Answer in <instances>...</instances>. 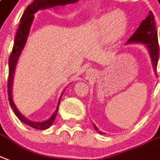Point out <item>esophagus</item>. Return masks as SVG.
<instances>
[{
  "label": "esophagus",
  "instance_id": "34e87169",
  "mask_svg": "<svg viewBox=\"0 0 160 160\" xmlns=\"http://www.w3.org/2000/svg\"><path fill=\"white\" fill-rule=\"evenodd\" d=\"M93 73V70H91V69H89V70L87 71V72H86V74H88V75H91Z\"/></svg>",
  "mask_w": 160,
  "mask_h": 160
}]
</instances>
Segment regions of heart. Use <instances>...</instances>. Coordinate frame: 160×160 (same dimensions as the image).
Instances as JSON below:
<instances>
[{
  "label": "heart",
  "instance_id": "b5f03b06",
  "mask_svg": "<svg viewBox=\"0 0 160 160\" xmlns=\"http://www.w3.org/2000/svg\"><path fill=\"white\" fill-rule=\"evenodd\" d=\"M127 25V16L120 10L105 14L97 21V26L103 33L119 36L124 33Z\"/></svg>",
  "mask_w": 160,
  "mask_h": 160
}]
</instances>
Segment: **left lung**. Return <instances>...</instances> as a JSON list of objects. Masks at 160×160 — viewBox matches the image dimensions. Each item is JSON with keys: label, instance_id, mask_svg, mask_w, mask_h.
<instances>
[{"label": "left lung", "instance_id": "8db88e82", "mask_svg": "<svg viewBox=\"0 0 160 160\" xmlns=\"http://www.w3.org/2000/svg\"><path fill=\"white\" fill-rule=\"evenodd\" d=\"M134 43L143 44L145 47L147 48L151 58L153 71L155 72L158 65V56H159V48H158V32L156 29L155 22H154V16L151 12L148 14V16L142 22L135 33H133L132 36L130 37L127 42V44H134ZM93 125L96 132H98L100 134H104V132L98 131V127L93 123Z\"/></svg>", "mask_w": 160, "mask_h": 160}]
</instances>
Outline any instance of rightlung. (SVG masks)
Returning a JSON list of instances; mask_svg holds the SVG:
<instances>
[{
    "label": "right lung",
    "mask_w": 160,
    "mask_h": 160,
    "mask_svg": "<svg viewBox=\"0 0 160 160\" xmlns=\"http://www.w3.org/2000/svg\"><path fill=\"white\" fill-rule=\"evenodd\" d=\"M79 0H34L30 5L28 6L26 10L22 14V18L20 20V24L17 31L16 37H15V40H14V45H13L12 51L11 53L10 58H9V78H8V84H7V93H8V99H9V103L12 111L14 114L16 115L17 117L24 124L29 126V127L38 129V130H45L53 124V122L56 119V114L59 110V104L61 102V98H62V94L64 93V91L62 92V95L59 98L58 104L56 107L55 112L53 113L49 120H46L44 121L41 122H37V121H32L26 118L18 110L15 105V103L13 101L12 98V85H13V78H14V73L16 70L17 64L18 62L19 56L21 55L22 50H23L26 42H27L28 36L29 34L30 28L31 25L33 23V18L34 16L33 14L37 12L39 10H44V9H48V8H51V7H59V6H66L67 4H72V3H76Z\"/></svg>",
    "instance_id": "add662e5"
}]
</instances>
